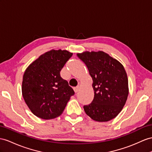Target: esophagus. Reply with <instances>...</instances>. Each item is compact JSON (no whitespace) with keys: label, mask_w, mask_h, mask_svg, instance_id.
Segmentation results:
<instances>
[{"label":"esophagus","mask_w":152,"mask_h":152,"mask_svg":"<svg viewBox=\"0 0 152 152\" xmlns=\"http://www.w3.org/2000/svg\"><path fill=\"white\" fill-rule=\"evenodd\" d=\"M74 90H75V92H77L80 91V86H77L76 87L74 88Z\"/></svg>","instance_id":"1"}]
</instances>
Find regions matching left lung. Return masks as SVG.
<instances>
[{
    "label": "left lung",
    "mask_w": 152,
    "mask_h": 152,
    "mask_svg": "<svg viewBox=\"0 0 152 152\" xmlns=\"http://www.w3.org/2000/svg\"><path fill=\"white\" fill-rule=\"evenodd\" d=\"M92 79L94 99L83 107L87 115L96 121L107 122L115 118L126 103L129 88L123 65L102 50L77 53Z\"/></svg>",
    "instance_id": "obj_1"
}]
</instances>
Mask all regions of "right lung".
<instances>
[{
	"label": "right lung",
	"instance_id": "1",
	"mask_svg": "<svg viewBox=\"0 0 152 152\" xmlns=\"http://www.w3.org/2000/svg\"><path fill=\"white\" fill-rule=\"evenodd\" d=\"M72 55L67 50L52 49L42 54L26 69L22 96L29 110L38 118L52 119L60 116L75 94L60 74Z\"/></svg>",
	"mask_w": 152,
	"mask_h": 152
}]
</instances>
